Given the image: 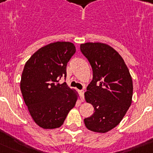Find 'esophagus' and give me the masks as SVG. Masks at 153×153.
I'll return each mask as SVG.
<instances>
[{"instance_id":"34e87169","label":"esophagus","mask_w":153,"mask_h":153,"mask_svg":"<svg viewBox=\"0 0 153 153\" xmlns=\"http://www.w3.org/2000/svg\"><path fill=\"white\" fill-rule=\"evenodd\" d=\"M84 90H79V95H80V97H81V100L84 101Z\"/></svg>"}]
</instances>
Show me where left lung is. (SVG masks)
Listing matches in <instances>:
<instances>
[{
    "instance_id": "8db88e82",
    "label": "left lung",
    "mask_w": 153,
    "mask_h": 153,
    "mask_svg": "<svg viewBox=\"0 0 153 153\" xmlns=\"http://www.w3.org/2000/svg\"><path fill=\"white\" fill-rule=\"evenodd\" d=\"M80 51L91 65L93 80L84 93L94 113L84 119L86 128L106 132L123 120L132 102V80L122 56L102 43L81 44Z\"/></svg>"
}]
</instances>
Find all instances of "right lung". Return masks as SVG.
Here are the masks:
<instances>
[{
    "instance_id": "1",
    "label": "right lung",
    "mask_w": 153,
    "mask_h": 153,
    "mask_svg": "<svg viewBox=\"0 0 153 153\" xmlns=\"http://www.w3.org/2000/svg\"><path fill=\"white\" fill-rule=\"evenodd\" d=\"M76 53L70 42H55L41 47L24 66L21 80L23 98L39 126H61L76 102V95L66 82L67 66Z\"/></svg>"
}]
</instances>
